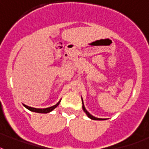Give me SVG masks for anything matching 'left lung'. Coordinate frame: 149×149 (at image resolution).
<instances>
[{
  "mask_svg": "<svg viewBox=\"0 0 149 149\" xmlns=\"http://www.w3.org/2000/svg\"><path fill=\"white\" fill-rule=\"evenodd\" d=\"M82 102H83V111L86 112V114L88 116V117H89V118H91V119H93V120H105L104 118H96V117H94L93 116H92L90 113H89L88 111H87L86 109L85 106H84V104H83V99H82Z\"/></svg>",
  "mask_w": 149,
  "mask_h": 149,
  "instance_id": "8db88e82",
  "label": "left lung"
}]
</instances>
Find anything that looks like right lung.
<instances>
[{
	"label": "right lung",
	"instance_id": "add662e5",
	"mask_svg": "<svg viewBox=\"0 0 149 149\" xmlns=\"http://www.w3.org/2000/svg\"><path fill=\"white\" fill-rule=\"evenodd\" d=\"M60 100L57 103L54 105L53 106H50V107H48V108H46V109H37V108H33V107H30L28 106H26V105H24V107H26L27 109H29L30 111H32V112H39V113H48V112H51L55 108H56L58 106V105L60 104Z\"/></svg>",
	"mask_w": 149,
	"mask_h": 149
}]
</instances>
